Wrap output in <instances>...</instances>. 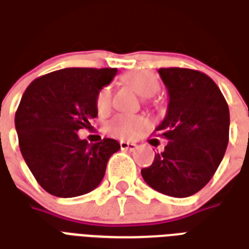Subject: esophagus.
<instances>
[{"instance_id":"34e87169","label":"esophagus","mask_w":249,"mask_h":249,"mask_svg":"<svg viewBox=\"0 0 249 249\" xmlns=\"http://www.w3.org/2000/svg\"><path fill=\"white\" fill-rule=\"evenodd\" d=\"M120 148L123 151H135L137 145L135 142H128V141H120Z\"/></svg>"}]
</instances>
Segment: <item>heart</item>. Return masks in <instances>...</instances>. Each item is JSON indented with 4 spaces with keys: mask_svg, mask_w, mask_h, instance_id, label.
I'll return each mask as SVG.
<instances>
[{
    "mask_svg": "<svg viewBox=\"0 0 249 249\" xmlns=\"http://www.w3.org/2000/svg\"><path fill=\"white\" fill-rule=\"evenodd\" d=\"M123 81L133 88L141 97H152L159 90L160 84L157 77L148 71H133L123 76ZM112 105V89L104 87L96 97V107L100 113H107ZM146 126V120L141 116L117 114L105 125L107 133L119 139H135Z\"/></svg>",
    "mask_w": 249,
    "mask_h": 249,
    "instance_id": "b5f03b06",
    "label": "heart"
}]
</instances>
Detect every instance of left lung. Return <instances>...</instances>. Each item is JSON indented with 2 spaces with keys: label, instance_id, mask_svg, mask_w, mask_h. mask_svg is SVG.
I'll return each mask as SVG.
<instances>
[{
  "label": "left lung",
  "instance_id": "obj_1",
  "mask_svg": "<svg viewBox=\"0 0 249 249\" xmlns=\"http://www.w3.org/2000/svg\"><path fill=\"white\" fill-rule=\"evenodd\" d=\"M159 74L169 103L156 132L168 144L141 175L157 192L188 197L208 184L224 157L230 109L219 87L201 71L161 68Z\"/></svg>",
  "mask_w": 249,
  "mask_h": 249
}]
</instances>
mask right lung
I'll return each instance as SVG.
<instances>
[{
    "instance_id": "add662e5",
    "label": "right lung",
    "mask_w": 249,
    "mask_h": 249,
    "mask_svg": "<svg viewBox=\"0 0 249 249\" xmlns=\"http://www.w3.org/2000/svg\"><path fill=\"white\" fill-rule=\"evenodd\" d=\"M116 68H68L36 78L22 94L16 129L22 157L37 183L57 197H76L101 183L120 149L113 139L89 144L77 132L97 117L96 97Z\"/></svg>"
}]
</instances>
